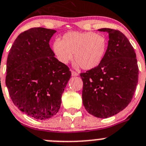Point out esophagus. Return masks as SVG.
Instances as JSON below:
<instances>
[{
	"label": "esophagus",
	"mask_w": 146,
	"mask_h": 146,
	"mask_svg": "<svg viewBox=\"0 0 146 146\" xmlns=\"http://www.w3.org/2000/svg\"><path fill=\"white\" fill-rule=\"evenodd\" d=\"M71 75H72V76H73V77H76V76H78L79 74L77 73V72L73 71V70H71Z\"/></svg>",
	"instance_id": "esophagus-1"
}]
</instances>
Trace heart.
Masks as SVG:
<instances>
[{"mask_svg": "<svg viewBox=\"0 0 146 146\" xmlns=\"http://www.w3.org/2000/svg\"><path fill=\"white\" fill-rule=\"evenodd\" d=\"M107 41L102 35L92 32H69L62 39H56L52 50L57 59L67 64L73 58L75 67L91 70L98 67L107 52Z\"/></svg>", "mask_w": 146, "mask_h": 146, "instance_id": "1", "label": "heart"}]
</instances>
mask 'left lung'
Here are the masks:
<instances>
[{
    "label": "left lung",
    "instance_id": "8db88e82",
    "mask_svg": "<svg viewBox=\"0 0 146 146\" xmlns=\"http://www.w3.org/2000/svg\"><path fill=\"white\" fill-rule=\"evenodd\" d=\"M98 31L109 34L108 46L101 64L80 73L82 103L89 114L108 118L131 101L138 84V67L134 49L122 32L110 28Z\"/></svg>",
    "mask_w": 146,
    "mask_h": 146
}]
</instances>
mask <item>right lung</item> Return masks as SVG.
<instances>
[{
  "label": "right lung",
  "instance_id": "add662e5",
  "mask_svg": "<svg viewBox=\"0 0 146 146\" xmlns=\"http://www.w3.org/2000/svg\"><path fill=\"white\" fill-rule=\"evenodd\" d=\"M56 31L35 27L20 34L7 59L5 84L15 105L34 119H48L59 110L70 78L66 65L54 57L49 41Z\"/></svg>",
  "mask_w": 146,
  "mask_h": 146
}]
</instances>
